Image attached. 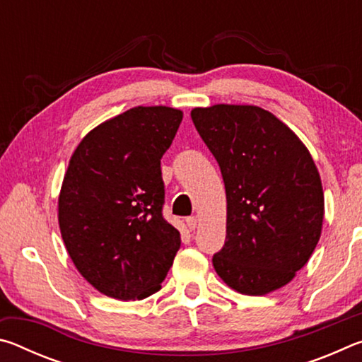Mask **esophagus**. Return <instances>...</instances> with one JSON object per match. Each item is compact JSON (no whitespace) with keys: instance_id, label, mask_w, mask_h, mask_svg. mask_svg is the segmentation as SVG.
<instances>
[{"instance_id":"34e87169","label":"esophagus","mask_w":362,"mask_h":362,"mask_svg":"<svg viewBox=\"0 0 362 362\" xmlns=\"http://www.w3.org/2000/svg\"><path fill=\"white\" fill-rule=\"evenodd\" d=\"M187 225H188V228H189V230H194V228H196V225H198V218H196L194 216L188 217V218H187Z\"/></svg>"}]
</instances>
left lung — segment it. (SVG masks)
<instances>
[{
    "label": "left lung",
    "mask_w": 362,
    "mask_h": 362,
    "mask_svg": "<svg viewBox=\"0 0 362 362\" xmlns=\"http://www.w3.org/2000/svg\"><path fill=\"white\" fill-rule=\"evenodd\" d=\"M226 193V238L212 263L231 289L286 286L321 236L324 194L313 158L284 122L254 105L192 110Z\"/></svg>",
    "instance_id": "8db88e82"
}]
</instances>
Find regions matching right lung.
I'll return each instance as SVG.
<instances>
[{
	"instance_id": "add662e5",
	"label": "right lung",
	"mask_w": 362,
	"mask_h": 362,
	"mask_svg": "<svg viewBox=\"0 0 362 362\" xmlns=\"http://www.w3.org/2000/svg\"><path fill=\"white\" fill-rule=\"evenodd\" d=\"M182 118L169 107L131 108L90 131L70 159L60 233L78 272L108 297L155 293L180 249L163 216L161 158Z\"/></svg>"
}]
</instances>
